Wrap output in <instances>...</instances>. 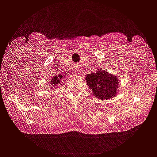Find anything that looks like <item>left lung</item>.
<instances>
[{
    "label": "left lung",
    "mask_w": 157,
    "mask_h": 157,
    "mask_svg": "<svg viewBox=\"0 0 157 157\" xmlns=\"http://www.w3.org/2000/svg\"><path fill=\"white\" fill-rule=\"evenodd\" d=\"M86 81L94 96L100 100L112 99L117 94L120 87L119 78L116 75L99 69L91 74L86 75Z\"/></svg>",
    "instance_id": "left-lung-1"
}]
</instances>
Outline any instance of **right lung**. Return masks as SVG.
Here are the masks:
<instances>
[{
    "label": "right lung",
    "instance_id": "add662e5",
    "mask_svg": "<svg viewBox=\"0 0 157 157\" xmlns=\"http://www.w3.org/2000/svg\"><path fill=\"white\" fill-rule=\"evenodd\" d=\"M64 76V75H63ZM63 78V75H56V76H53L51 78L48 80V83H49V86H57L58 84H60V81L61 79Z\"/></svg>",
    "mask_w": 157,
    "mask_h": 157
}]
</instances>
